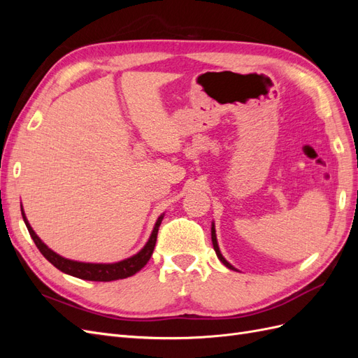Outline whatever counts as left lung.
Masks as SVG:
<instances>
[{
  "label": "left lung",
  "instance_id": "left-lung-1",
  "mask_svg": "<svg viewBox=\"0 0 358 358\" xmlns=\"http://www.w3.org/2000/svg\"><path fill=\"white\" fill-rule=\"evenodd\" d=\"M212 243H213V249H215V252H216V255H218V258L221 259L222 262V264L224 266H227L229 268H231V270H236L229 262H227V259L222 257V254H221V251H220V248H218V242H216V234H215V227L212 225Z\"/></svg>",
  "mask_w": 358,
  "mask_h": 358
}]
</instances>
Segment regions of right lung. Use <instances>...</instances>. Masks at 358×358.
<instances>
[{
    "label": "right lung",
    "instance_id": "1",
    "mask_svg": "<svg viewBox=\"0 0 358 358\" xmlns=\"http://www.w3.org/2000/svg\"><path fill=\"white\" fill-rule=\"evenodd\" d=\"M22 209V208H20ZM22 218L25 221L27 229L32 237V241H34L36 246L38 248V251L43 254L49 263H52L61 272L71 275L74 278H79V279H86V280H99V282H109V280H116V279H124L128 276H133L136 275L138 270H142L146 263L149 262L150 255L154 252V248L157 243V236H158V229L161 225L162 218H164V215H161L155 227H154V231L150 234L148 243L145 245V248L140 251L138 254L133 255L131 258H127L124 262H119V263H113V264H92V263H79V262H73V259H67L61 255H58L57 252H53L52 249H49L45 243H43L38 236L34 233V230L31 229V225L27 221V216L24 213L22 209Z\"/></svg>",
    "mask_w": 358,
    "mask_h": 358
}]
</instances>
